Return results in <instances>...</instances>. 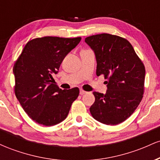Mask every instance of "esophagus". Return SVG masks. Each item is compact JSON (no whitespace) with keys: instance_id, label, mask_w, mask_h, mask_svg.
I'll use <instances>...</instances> for the list:
<instances>
[{"instance_id":"obj_1","label":"esophagus","mask_w":160,"mask_h":160,"mask_svg":"<svg viewBox=\"0 0 160 160\" xmlns=\"http://www.w3.org/2000/svg\"><path fill=\"white\" fill-rule=\"evenodd\" d=\"M86 93H87V92L84 91L83 89H80V95H84V94H86Z\"/></svg>"}]
</instances>
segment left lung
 Returning a JSON list of instances; mask_svg holds the SVG:
<instances>
[{
  "label": "left lung",
  "mask_w": 160,
  "mask_h": 160,
  "mask_svg": "<svg viewBox=\"0 0 160 160\" xmlns=\"http://www.w3.org/2000/svg\"><path fill=\"white\" fill-rule=\"evenodd\" d=\"M86 43L94 50L97 76L107 79L105 94L94 92L89 108L93 118L106 125H117L136 110L144 92L145 68L127 40L110 34L92 35Z\"/></svg>",
  "instance_id": "left-lung-1"
}]
</instances>
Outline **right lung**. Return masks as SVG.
Returning a JSON list of instances; mask_svg holds the SVG:
<instances>
[{
	"label": "right lung",
	"instance_id": "1",
	"mask_svg": "<svg viewBox=\"0 0 160 160\" xmlns=\"http://www.w3.org/2000/svg\"><path fill=\"white\" fill-rule=\"evenodd\" d=\"M81 38L43 37L26 43L13 66L14 92L30 118L50 126L67 117L80 90L60 89L52 83L64 58L80 43Z\"/></svg>",
	"mask_w": 160,
	"mask_h": 160
}]
</instances>
